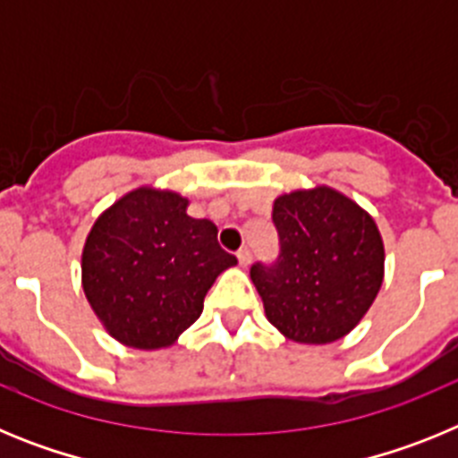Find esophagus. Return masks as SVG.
<instances>
[{"instance_id": "1", "label": "esophagus", "mask_w": 458, "mask_h": 458, "mask_svg": "<svg viewBox=\"0 0 458 458\" xmlns=\"http://www.w3.org/2000/svg\"><path fill=\"white\" fill-rule=\"evenodd\" d=\"M236 257H238V264L242 266V268H245V266L250 264V259H252V254H250V250L248 248H241L236 252Z\"/></svg>"}]
</instances>
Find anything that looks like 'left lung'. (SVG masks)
Instances as JSON below:
<instances>
[{
	"instance_id": "8db88e82",
	"label": "left lung",
	"mask_w": 458,
	"mask_h": 458,
	"mask_svg": "<svg viewBox=\"0 0 458 458\" xmlns=\"http://www.w3.org/2000/svg\"><path fill=\"white\" fill-rule=\"evenodd\" d=\"M279 254L252 264L268 321L286 339L330 344L351 333L383 284V241L369 213L330 188L275 199Z\"/></svg>"
}]
</instances>
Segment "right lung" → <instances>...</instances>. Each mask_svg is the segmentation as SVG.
<instances>
[{
  "mask_svg": "<svg viewBox=\"0 0 458 458\" xmlns=\"http://www.w3.org/2000/svg\"><path fill=\"white\" fill-rule=\"evenodd\" d=\"M167 190H132L96 220L82 252V286L107 333L132 349L172 346L204 310L217 275L238 264L217 226L185 213Z\"/></svg>",
  "mask_w": 458,
  "mask_h": 458,
  "instance_id": "add662e5",
  "label": "right lung"
}]
</instances>
